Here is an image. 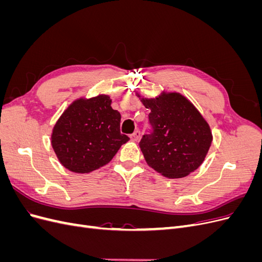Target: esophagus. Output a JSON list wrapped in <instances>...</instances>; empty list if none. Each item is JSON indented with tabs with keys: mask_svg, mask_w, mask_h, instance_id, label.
<instances>
[{
	"mask_svg": "<svg viewBox=\"0 0 262 262\" xmlns=\"http://www.w3.org/2000/svg\"><path fill=\"white\" fill-rule=\"evenodd\" d=\"M131 140L132 141H134V142H138L139 140H140V138H141V132L139 131V130H137V131H134V133H132L131 134Z\"/></svg>",
	"mask_w": 262,
	"mask_h": 262,
	"instance_id": "34e87169",
	"label": "esophagus"
}]
</instances>
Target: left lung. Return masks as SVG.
<instances>
[{"mask_svg":"<svg viewBox=\"0 0 262 262\" xmlns=\"http://www.w3.org/2000/svg\"><path fill=\"white\" fill-rule=\"evenodd\" d=\"M136 95L150 110L153 133L143 136L139 144L149 167L170 179L186 177L199 168L213 140L199 110L177 92L164 91L154 98Z\"/></svg>","mask_w":262,"mask_h":262,"instance_id":"obj_1","label":"left lung"}]
</instances>
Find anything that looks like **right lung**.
Here are the masks:
<instances>
[{"label": "right lung", "mask_w": 262, "mask_h": 262, "mask_svg": "<svg viewBox=\"0 0 262 262\" xmlns=\"http://www.w3.org/2000/svg\"><path fill=\"white\" fill-rule=\"evenodd\" d=\"M121 115L109 95L80 97L63 112L51 133V145L67 169L87 173L107 165L130 139L120 133Z\"/></svg>", "instance_id": "add662e5"}]
</instances>
